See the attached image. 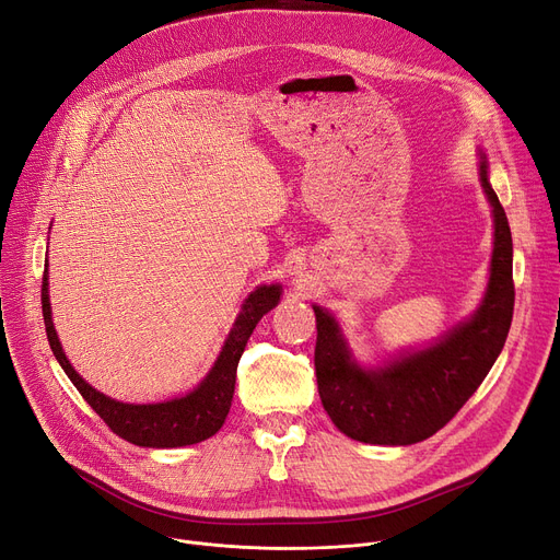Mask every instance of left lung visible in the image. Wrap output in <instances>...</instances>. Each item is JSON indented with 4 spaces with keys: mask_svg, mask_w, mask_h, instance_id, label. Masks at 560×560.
I'll list each match as a JSON object with an SVG mask.
<instances>
[{
    "mask_svg": "<svg viewBox=\"0 0 560 560\" xmlns=\"http://www.w3.org/2000/svg\"><path fill=\"white\" fill-rule=\"evenodd\" d=\"M481 184L494 214V250L483 305L469 322L429 349L366 371L346 349L335 318L314 305L318 396L332 423L351 440L404 446L435 435L469 401L499 358L515 307L513 236L488 182L486 159Z\"/></svg>",
    "mask_w": 560,
    "mask_h": 560,
    "instance_id": "left-lung-1",
    "label": "left lung"
}]
</instances>
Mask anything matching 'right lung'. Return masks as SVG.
<instances>
[{
	"instance_id": "obj_1",
	"label": "right lung",
	"mask_w": 560,
	"mask_h": 560,
	"mask_svg": "<svg viewBox=\"0 0 560 560\" xmlns=\"http://www.w3.org/2000/svg\"><path fill=\"white\" fill-rule=\"evenodd\" d=\"M278 301H280V284L257 287L253 291V294L246 299L242 312L236 316L234 328L225 339L219 360L214 362V366H211L207 378L191 394L173 398V401H166V404L135 406V404L114 401V398L100 394L70 366L59 343L55 324H51L47 269L43 273V287H40L47 341H49L51 353H55L61 369L66 371V376L72 381L79 394L84 396V401L100 415V419L109 425L118 438L137 446H150V448H175L186 444H198L219 433L232 406L238 360H242V353L257 322L266 312L273 310Z\"/></svg>"
}]
</instances>
